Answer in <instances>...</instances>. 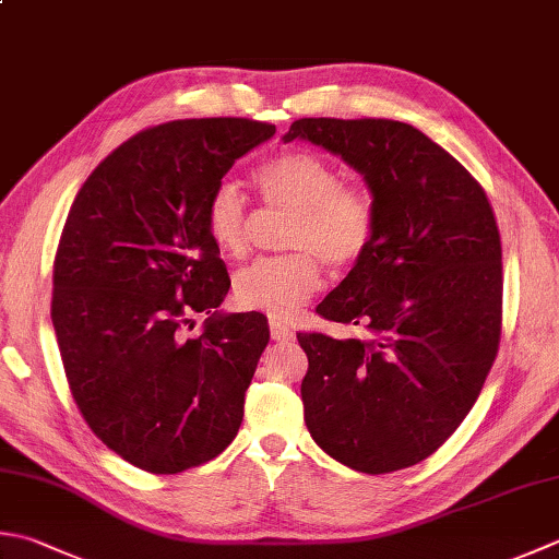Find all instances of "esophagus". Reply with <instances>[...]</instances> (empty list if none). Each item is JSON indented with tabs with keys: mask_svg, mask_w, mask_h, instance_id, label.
<instances>
[{
	"mask_svg": "<svg viewBox=\"0 0 559 559\" xmlns=\"http://www.w3.org/2000/svg\"><path fill=\"white\" fill-rule=\"evenodd\" d=\"M269 330H271V336L276 338V342H290V338L295 336L290 326L283 324L281 320H271L269 322Z\"/></svg>",
	"mask_w": 559,
	"mask_h": 559,
	"instance_id": "esophagus-1",
	"label": "esophagus"
}]
</instances>
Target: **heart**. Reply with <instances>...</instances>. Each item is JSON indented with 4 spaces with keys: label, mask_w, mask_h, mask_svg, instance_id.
<instances>
[{
    "label": "heart",
    "mask_w": 559,
    "mask_h": 559,
    "mask_svg": "<svg viewBox=\"0 0 559 559\" xmlns=\"http://www.w3.org/2000/svg\"><path fill=\"white\" fill-rule=\"evenodd\" d=\"M254 183L273 211L290 213L286 257L259 259L235 276L239 308L288 320L322 288V266L358 264L378 235V201L366 183H344L336 164L317 152L290 150L261 164ZM205 229L221 254L245 257L249 213L242 191L221 183L205 205Z\"/></svg>",
    "instance_id": "b5f03b06"
}]
</instances>
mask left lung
<instances>
[{
  "label": "left lung",
  "mask_w": 559,
  "mask_h": 559,
  "mask_svg": "<svg viewBox=\"0 0 559 559\" xmlns=\"http://www.w3.org/2000/svg\"><path fill=\"white\" fill-rule=\"evenodd\" d=\"M310 140L364 174L378 201L368 254L317 305L358 336L298 334L314 443L358 473L421 463L479 397L501 336V239L483 186L409 123L300 118Z\"/></svg>",
  "instance_id": "left-lung-1"
}]
</instances>
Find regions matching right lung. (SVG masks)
Here are the masks:
<instances>
[{
    "label": "right lung",
    "mask_w": 559,
    "mask_h": 559,
    "mask_svg": "<svg viewBox=\"0 0 559 559\" xmlns=\"http://www.w3.org/2000/svg\"><path fill=\"white\" fill-rule=\"evenodd\" d=\"M273 133L249 118L142 130L90 174L62 227L50 317L70 392L98 439L147 473L213 461L242 424L269 324L215 310L229 276L205 205ZM195 311L212 317L191 340Z\"/></svg>",
    "instance_id": "1"
}]
</instances>
